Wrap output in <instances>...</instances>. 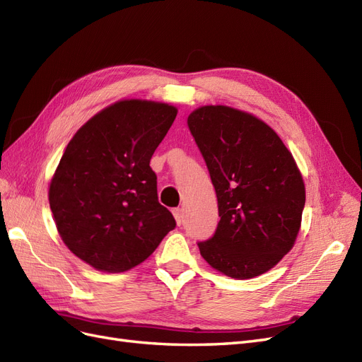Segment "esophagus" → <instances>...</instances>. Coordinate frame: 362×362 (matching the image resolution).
I'll return each instance as SVG.
<instances>
[{
    "mask_svg": "<svg viewBox=\"0 0 362 362\" xmlns=\"http://www.w3.org/2000/svg\"><path fill=\"white\" fill-rule=\"evenodd\" d=\"M173 216H175V221H177V223L181 225L182 217H184V213H182L181 208H175V210H173Z\"/></svg>",
    "mask_w": 362,
    "mask_h": 362,
    "instance_id": "esophagus-1",
    "label": "esophagus"
}]
</instances>
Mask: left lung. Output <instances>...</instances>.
I'll list each match as a JSON object with an SVG mask.
<instances>
[{"label": "left lung", "mask_w": 362, "mask_h": 362, "mask_svg": "<svg viewBox=\"0 0 362 362\" xmlns=\"http://www.w3.org/2000/svg\"><path fill=\"white\" fill-rule=\"evenodd\" d=\"M210 172L218 206L214 235L198 243L202 258L234 279L275 267L294 246L305 184L291 152L257 116L202 105L187 117Z\"/></svg>", "instance_id": "8db88e82"}]
</instances>
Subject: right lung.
I'll return each mask as SVG.
<instances>
[{
	"instance_id": "1",
	"label": "right lung",
	"mask_w": 362,
	"mask_h": 362,
	"mask_svg": "<svg viewBox=\"0 0 362 362\" xmlns=\"http://www.w3.org/2000/svg\"><path fill=\"white\" fill-rule=\"evenodd\" d=\"M177 113L166 103L117 101L87 120L64 149L49 206L63 243L93 269L139 266L177 225L158 202L149 166Z\"/></svg>"
}]
</instances>
